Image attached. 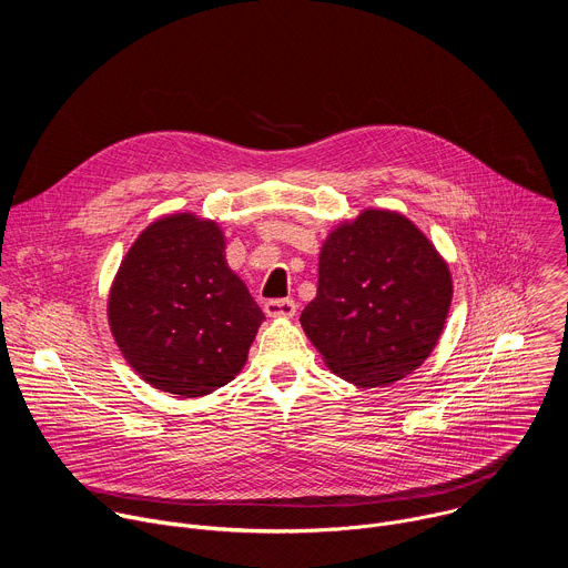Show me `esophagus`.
<instances>
[{
  "instance_id": "1",
  "label": "esophagus",
  "mask_w": 568,
  "mask_h": 568,
  "mask_svg": "<svg viewBox=\"0 0 568 568\" xmlns=\"http://www.w3.org/2000/svg\"><path fill=\"white\" fill-rule=\"evenodd\" d=\"M296 312V303L292 298H272L265 303V314L274 318H290Z\"/></svg>"
}]
</instances>
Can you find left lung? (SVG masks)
I'll list each match as a JSON object with an SVG mask.
<instances>
[{"instance_id": "1", "label": "left lung", "mask_w": 568, "mask_h": 568, "mask_svg": "<svg viewBox=\"0 0 568 568\" xmlns=\"http://www.w3.org/2000/svg\"><path fill=\"white\" fill-rule=\"evenodd\" d=\"M452 292L447 263L409 217L366 209L323 242L301 326L335 375L388 386L429 357Z\"/></svg>"}]
</instances>
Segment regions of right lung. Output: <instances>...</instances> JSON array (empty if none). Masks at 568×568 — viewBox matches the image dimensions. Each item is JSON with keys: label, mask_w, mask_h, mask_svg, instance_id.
I'll return each mask as SVG.
<instances>
[{"label": "right lung", "mask_w": 568, "mask_h": 568, "mask_svg": "<svg viewBox=\"0 0 568 568\" xmlns=\"http://www.w3.org/2000/svg\"><path fill=\"white\" fill-rule=\"evenodd\" d=\"M108 318L123 357L150 386L200 397L245 366L265 314L229 270L220 226L175 213L134 240Z\"/></svg>", "instance_id": "obj_1"}]
</instances>
